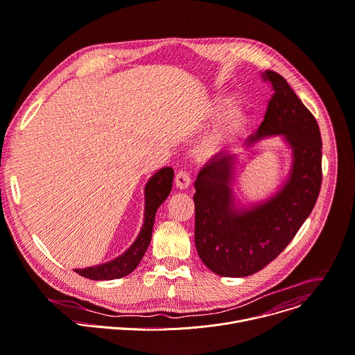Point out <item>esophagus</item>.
Segmentation results:
<instances>
[{
  "mask_svg": "<svg viewBox=\"0 0 355 355\" xmlns=\"http://www.w3.org/2000/svg\"><path fill=\"white\" fill-rule=\"evenodd\" d=\"M192 180H191V175L187 170H180L175 175V185L177 188L180 189H187L189 185H191Z\"/></svg>",
  "mask_w": 355,
  "mask_h": 355,
  "instance_id": "esophagus-1",
  "label": "esophagus"
}]
</instances>
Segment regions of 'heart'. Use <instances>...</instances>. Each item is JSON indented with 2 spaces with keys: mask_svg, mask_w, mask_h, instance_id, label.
Instances as JSON below:
<instances>
[{
  "mask_svg": "<svg viewBox=\"0 0 355 355\" xmlns=\"http://www.w3.org/2000/svg\"><path fill=\"white\" fill-rule=\"evenodd\" d=\"M225 107V102L219 101L215 105V112H222ZM246 123V116L241 110H231L225 117L220 120L219 125L215 128V132L211 135V137L204 143L202 146V153L209 154L215 151L222 143L235 136L238 132L242 130V127Z\"/></svg>",
  "mask_w": 355,
  "mask_h": 355,
  "instance_id": "b5f03b06",
  "label": "heart"
}]
</instances>
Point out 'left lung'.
Masks as SVG:
<instances>
[{
    "label": "left lung",
    "mask_w": 355,
    "mask_h": 355,
    "mask_svg": "<svg viewBox=\"0 0 355 355\" xmlns=\"http://www.w3.org/2000/svg\"><path fill=\"white\" fill-rule=\"evenodd\" d=\"M262 79L272 85L273 93L262 124L245 146L284 136L293 150L288 180L265 202L236 209L231 188L236 154L222 151L194 182L197 252L208 269L225 277L250 276L276 259L313 211L323 178L321 136L314 116L283 76L266 71Z\"/></svg>",
    "instance_id": "1"
}]
</instances>
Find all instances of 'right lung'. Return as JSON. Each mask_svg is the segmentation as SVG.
<instances>
[{
  "label": "right lung",
  "instance_id": "add662e5",
  "mask_svg": "<svg viewBox=\"0 0 355 355\" xmlns=\"http://www.w3.org/2000/svg\"><path fill=\"white\" fill-rule=\"evenodd\" d=\"M173 180H174V170L171 167H164L158 173H155L147 182L144 189V197H146L144 223L137 239L130 248L112 262H107L99 266L86 268V269H75V272L90 280H113V279H120L123 276H127L128 273H132L143 259V256L150 245L155 212L171 192Z\"/></svg>",
  "mask_w": 355,
  "mask_h": 355
}]
</instances>
